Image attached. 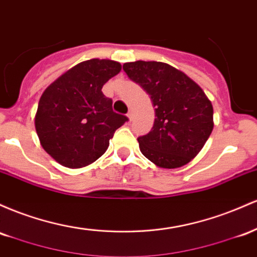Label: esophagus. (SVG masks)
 Listing matches in <instances>:
<instances>
[{"label":"esophagus","mask_w":257,"mask_h":257,"mask_svg":"<svg viewBox=\"0 0 257 257\" xmlns=\"http://www.w3.org/2000/svg\"><path fill=\"white\" fill-rule=\"evenodd\" d=\"M127 117H128V120H132V119H134V111L130 110L128 113H127Z\"/></svg>","instance_id":"esophagus-1"}]
</instances>
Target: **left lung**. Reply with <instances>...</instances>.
<instances>
[{
    "mask_svg": "<svg viewBox=\"0 0 257 257\" xmlns=\"http://www.w3.org/2000/svg\"><path fill=\"white\" fill-rule=\"evenodd\" d=\"M122 68L149 94L155 110L151 132L138 137L142 154L164 169L188 164L214 128L209 98L191 77L166 63L137 60Z\"/></svg>",
    "mask_w": 257,
    "mask_h": 257,
    "instance_id": "1",
    "label": "left lung"
}]
</instances>
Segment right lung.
<instances>
[{"label":"right lung","mask_w":257,"mask_h":257,"mask_svg":"<svg viewBox=\"0 0 257 257\" xmlns=\"http://www.w3.org/2000/svg\"><path fill=\"white\" fill-rule=\"evenodd\" d=\"M110 59L79 63L54 82L40 98L35 128L46 153L60 165L80 169L104 154L114 132L127 121L113 111V100L103 85L120 73Z\"/></svg>","instance_id":"right-lung-1"}]
</instances>
